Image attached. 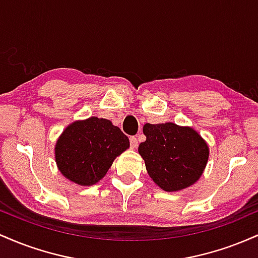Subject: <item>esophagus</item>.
I'll list each match as a JSON object with an SVG mask.
<instances>
[{
	"label": "esophagus",
	"mask_w": 258,
	"mask_h": 258,
	"mask_svg": "<svg viewBox=\"0 0 258 258\" xmlns=\"http://www.w3.org/2000/svg\"><path fill=\"white\" fill-rule=\"evenodd\" d=\"M130 144H131L132 149H136L138 147V139L136 137H131L130 138Z\"/></svg>",
	"instance_id": "obj_1"
}]
</instances>
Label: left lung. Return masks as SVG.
I'll return each instance as SVG.
<instances>
[{
	"instance_id": "8db88e82",
	"label": "left lung",
	"mask_w": 258,
	"mask_h": 258,
	"mask_svg": "<svg viewBox=\"0 0 258 258\" xmlns=\"http://www.w3.org/2000/svg\"><path fill=\"white\" fill-rule=\"evenodd\" d=\"M146 142L138 153L150 178L165 191H178L193 185L209 160V146L191 127L173 122L146 123Z\"/></svg>"
}]
</instances>
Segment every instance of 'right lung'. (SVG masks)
I'll return each instance as SVG.
<instances>
[{
  "label": "right lung",
  "mask_w": 258,
  "mask_h": 258,
  "mask_svg": "<svg viewBox=\"0 0 258 258\" xmlns=\"http://www.w3.org/2000/svg\"><path fill=\"white\" fill-rule=\"evenodd\" d=\"M127 148L128 137L119 127L110 120L92 116L64 130L54 147L55 162L65 178L80 185H93Z\"/></svg>",
  "instance_id": "add662e5"
}]
</instances>
